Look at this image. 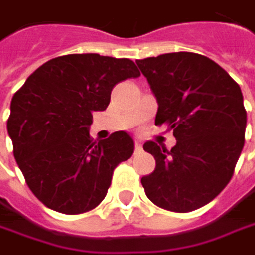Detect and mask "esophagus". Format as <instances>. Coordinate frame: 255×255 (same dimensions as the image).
Returning <instances> with one entry per match:
<instances>
[{"instance_id": "obj_1", "label": "esophagus", "mask_w": 255, "mask_h": 255, "mask_svg": "<svg viewBox=\"0 0 255 255\" xmlns=\"http://www.w3.org/2000/svg\"><path fill=\"white\" fill-rule=\"evenodd\" d=\"M134 147H135V150L138 152V150H141V141L138 140V138H135V141H134Z\"/></svg>"}]
</instances>
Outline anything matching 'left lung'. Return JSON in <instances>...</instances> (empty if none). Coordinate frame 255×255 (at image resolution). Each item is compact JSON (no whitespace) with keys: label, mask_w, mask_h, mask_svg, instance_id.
Wrapping results in <instances>:
<instances>
[{"label":"left lung","mask_w":255,"mask_h":255,"mask_svg":"<svg viewBox=\"0 0 255 255\" xmlns=\"http://www.w3.org/2000/svg\"><path fill=\"white\" fill-rule=\"evenodd\" d=\"M158 100L156 126L167 124L171 150L146 141L153 173L141 177L158 207L189 213L211 202L230 181L245 141L247 111L239 85L211 59L167 53L135 60Z\"/></svg>","instance_id":"obj_1"}]
</instances>
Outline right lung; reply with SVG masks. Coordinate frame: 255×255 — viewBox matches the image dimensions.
<instances>
[{
	"instance_id": "right-lung-1",
	"label": "right lung",
	"mask_w": 255,
	"mask_h": 255,
	"mask_svg": "<svg viewBox=\"0 0 255 255\" xmlns=\"http://www.w3.org/2000/svg\"><path fill=\"white\" fill-rule=\"evenodd\" d=\"M138 75L129 59L68 54L39 66L13 96L7 121L13 153L45 207L81 214L105 199L114 170L131 158L134 141L126 131L93 141V112L108 108L118 82Z\"/></svg>"
}]
</instances>
